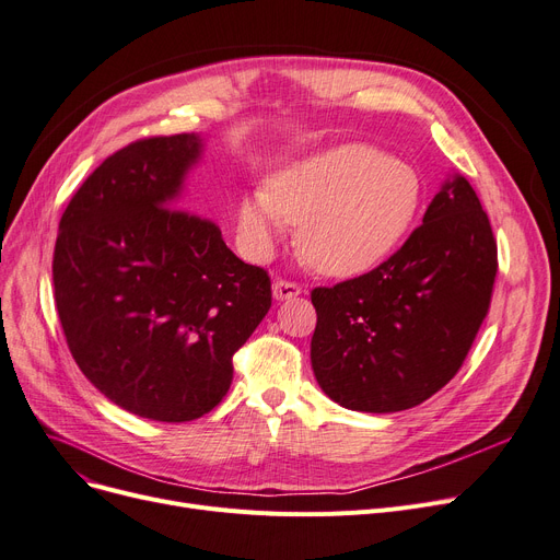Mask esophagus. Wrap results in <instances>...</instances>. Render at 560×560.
I'll return each instance as SVG.
<instances>
[{
  "mask_svg": "<svg viewBox=\"0 0 560 560\" xmlns=\"http://www.w3.org/2000/svg\"><path fill=\"white\" fill-rule=\"evenodd\" d=\"M272 295L275 300L283 302V300H293L298 295H302V285L295 281H288V279H277L272 283Z\"/></svg>",
  "mask_w": 560,
  "mask_h": 560,
  "instance_id": "esophagus-1",
  "label": "esophagus"
}]
</instances>
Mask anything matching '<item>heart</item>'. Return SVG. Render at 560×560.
<instances>
[{
  "instance_id": "b5f03b06",
  "label": "heart",
  "mask_w": 560,
  "mask_h": 560,
  "mask_svg": "<svg viewBox=\"0 0 560 560\" xmlns=\"http://www.w3.org/2000/svg\"><path fill=\"white\" fill-rule=\"evenodd\" d=\"M423 183L405 162L369 143H343L281 168L237 208L242 247L262 258L285 224H300L304 260L331 277H354L392 254L415 226Z\"/></svg>"
}]
</instances>
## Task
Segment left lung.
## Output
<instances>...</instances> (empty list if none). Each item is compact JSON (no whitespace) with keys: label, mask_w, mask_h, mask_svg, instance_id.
Instances as JSON below:
<instances>
[{"label":"left lung","mask_w":560,"mask_h":560,"mask_svg":"<svg viewBox=\"0 0 560 560\" xmlns=\"http://www.w3.org/2000/svg\"><path fill=\"white\" fill-rule=\"evenodd\" d=\"M497 240L474 187L444 183L405 245L375 270L313 288L311 366L354 411L417 407L446 386L490 311Z\"/></svg>","instance_id":"obj_1"}]
</instances>
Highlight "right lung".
Wrapping results in <instances>:
<instances>
[{
  "mask_svg": "<svg viewBox=\"0 0 560 560\" xmlns=\"http://www.w3.org/2000/svg\"><path fill=\"white\" fill-rule=\"evenodd\" d=\"M199 135L149 137L109 155L59 222L52 279L68 350L114 405L151 421L201 419L222 402L233 354L272 306L208 217L183 210Z\"/></svg>",
  "mask_w": 560,
  "mask_h": 560,
  "instance_id": "right-lung-1",
  "label": "right lung"
}]
</instances>
